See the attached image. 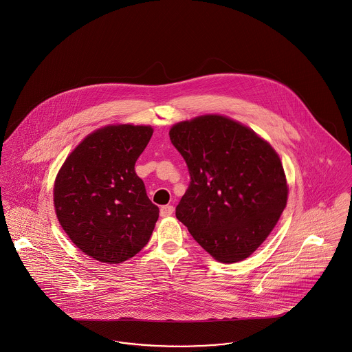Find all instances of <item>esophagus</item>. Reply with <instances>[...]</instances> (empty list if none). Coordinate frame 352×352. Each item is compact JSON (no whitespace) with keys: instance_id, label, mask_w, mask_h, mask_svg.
<instances>
[{"instance_id":"obj_1","label":"esophagus","mask_w":352,"mask_h":352,"mask_svg":"<svg viewBox=\"0 0 352 352\" xmlns=\"http://www.w3.org/2000/svg\"><path fill=\"white\" fill-rule=\"evenodd\" d=\"M173 214V206H162L160 208V215L162 218H166V217H170Z\"/></svg>"}]
</instances>
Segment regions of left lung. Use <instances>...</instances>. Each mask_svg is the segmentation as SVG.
<instances>
[{
  "label": "left lung",
  "instance_id": "obj_1",
  "mask_svg": "<svg viewBox=\"0 0 352 352\" xmlns=\"http://www.w3.org/2000/svg\"><path fill=\"white\" fill-rule=\"evenodd\" d=\"M169 138L191 176L176 218L217 261L252 256L288 200L277 152L252 129L218 114L179 122Z\"/></svg>",
  "mask_w": 352,
  "mask_h": 352
}]
</instances>
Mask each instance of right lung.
<instances>
[{
  "instance_id": "right-lung-1",
  "label": "right lung",
  "mask_w": 352,
  "mask_h": 352,
  "mask_svg": "<svg viewBox=\"0 0 352 352\" xmlns=\"http://www.w3.org/2000/svg\"><path fill=\"white\" fill-rule=\"evenodd\" d=\"M152 126L110 125L89 134L64 161L54 186L59 223L85 254L121 263L149 242L159 207L134 170Z\"/></svg>"
}]
</instances>
